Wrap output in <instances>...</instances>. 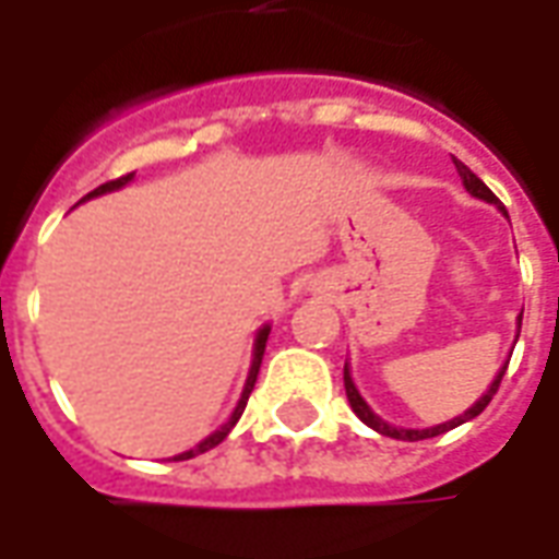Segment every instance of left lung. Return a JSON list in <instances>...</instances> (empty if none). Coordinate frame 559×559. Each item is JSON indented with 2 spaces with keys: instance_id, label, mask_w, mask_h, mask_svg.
Wrapping results in <instances>:
<instances>
[{
  "instance_id": "8db88e82",
  "label": "left lung",
  "mask_w": 559,
  "mask_h": 559,
  "mask_svg": "<svg viewBox=\"0 0 559 559\" xmlns=\"http://www.w3.org/2000/svg\"><path fill=\"white\" fill-rule=\"evenodd\" d=\"M452 160H455L457 176H461V182H464V188H467L469 194L479 197V200H485V203H493V206L500 209L506 218H509V212H506V206H500V200L493 197L491 188L481 182L479 176L469 170L467 164H461V160H457V158H452ZM518 332H521V317H518ZM506 368H509V362H506L503 368L497 371V377H493V383H491V386H488V392H485V395H481V399L476 401V404H473L469 411H464V413H461V416H455V419L443 421V425H433V428H395V425H389V421L380 419V416H377V413L371 411L368 404H365V399H362V395H359V389L353 386L350 365H344V389H347V401H350L353 413H356V416H359V419H362L365 425H368V428H374L377 433H383V437H392V440H411V443H413V440H428V437H440V433L452 431V428H457V425H464V421L476 419V416H479V413L485 411L488 404H491L493 395H497V389H500V380H503Z\"/></svg>"
}]
</instances>
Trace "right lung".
<instances>
[{
  "instance_id": "add662e5",
  "label": "right lung",
  "mask_w": 559,
  "mask_h": 559,
  "mask_svg": "<svg viewBox=\"0 0 559 559\" xmlns=\"http://www.w3.org/2000/svg\"><path fill=\"white\" fill-rule=\"evenodd\" d=\"M134 179V173H128V176H119V179H114V182H104L98 185L95 191H90V194L83 197V200H92V197H102V194H110V191H119L122 185H128ZM80 200V203H83ZM269 329L272 326H263L260 332H257V341H254V359H251V371H248V380H245V389H242V399H239V404H236V411L230 413V419L221 425L218 431L209 433L203 443H197L194 449H188V452H182V455H173V461H188V457H197L203 455V452H209V449H215V445L227 437V433L233 431V425L239 421V416H242L245 404H248V395H251V389H254L257 383V374H260V362H263V350H266V338H269Z\"/></svg>"
}]
</instances>
